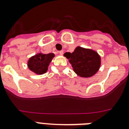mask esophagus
Masks as SVG:
<instances>
[{
	"label": "esophagus",
	"mask_w": 129,
	"mask_h": 129,
	"mask_svg": "<svg viewBox=\"0 0 129 129\" xmlns=\"http://www.w3.org/2000/svg\"><path fill=\"white\" fill-rule=\"evenodd\" d=\"M59 55H63V50H60V51L59 52Z\"/></svg>",
	"instance_id": "obj_1"
}]
</instances>
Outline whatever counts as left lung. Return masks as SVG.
<instances>
[{"label":"left lung","mask_w":129,"mask_h":129,"mask_svg":"<svg viewBox=\"0 0 129 129\" xmlns=\"http://www.w3.org/2000/svg\"><path fill=\"white\" fill-rule=\"evenodd\" d=\"M64 56L69 59L75 73L81 77L92 76L100 66V57L92 50L78 46L73 52L65 53Z\"/></svg>","instance_id":"obj_1"}]
</instances>
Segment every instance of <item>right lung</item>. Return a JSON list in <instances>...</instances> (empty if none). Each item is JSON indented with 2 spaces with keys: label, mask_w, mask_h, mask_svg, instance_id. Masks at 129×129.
<instances>
[{
  "label": "right lung",
  "mask_w": 129,
  "mask_h": 129,
  "mask_svg": "<svg viewBox=\"0 0 129 129\" xmlns=\"http://www.w3.org/2000/svg\"><path fill=\"white\" fill-rule=\"evenodd\" d=\"M54 57V54L50 53L47 54H38L32 56L28 61V68L37 74L41 75L46 73L49 63Z\"/></svg>",
  "instance_id": "add662e5"
}]
</instances>
